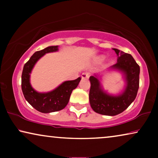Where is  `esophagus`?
I'll return each instance as SVG.
<instances>
[{
  "label": "esophagus",
  "instance_id": "esophagus-1",
  "mask_svg": "<svg viewBox=\"0 0 158 158\" xmlns=\"http://www.w3.org/2000/svg\"><path fill=\"white\" fill-rule=\"evenodd\" d=\"M89 77V73H83L81 75L82 79H88Z\"/></svg>",
  "mask_w": 158,
  "mask_h": 158
}]
</instances>
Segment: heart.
Masks as SVG:
<instances>
[{"instance_id": "obj_1", "label": "heart", "mask_w": 158, "mask_h": 158, "mask_svg": "<svg viewBox=\"0 0 158 158\" xmlns=\"http://www.w3.org/2000/svg\"><path fill=\"white\" fill-rule=\"evenodd\" d=\"M101 59H103V56H102V57H101Z\"/></svg>"}]
</instances>
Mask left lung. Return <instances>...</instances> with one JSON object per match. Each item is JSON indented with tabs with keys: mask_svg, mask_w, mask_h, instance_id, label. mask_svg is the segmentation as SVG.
<instances>
[{
	"mask_svg": "<svg viewBox=\"0 0 158 158\" xmlns=\"http://www.w3.org/2000/svg\"><path fill=\"white\" fill-rule=\"evenodd\" d=\"M118 55L117 62L111 67L124 73L126 88L118 96L108 94L101 88L96 75L90 77V89L89 101L90 106L96 113L106 116H115L127 109L135 101L139 84L140 68L130 54L117 49H113Z\"/></svg>",
	"mask_w": 158,
	"mask_h": 158,
	"instance_id": "8db88e82",
	"label": "left lung"
}]
</instances>
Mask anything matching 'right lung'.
I'll use <instances>...</instances> for the list:
<instances>
[{"label": "right lung", "mask_w": 158, "mask_h": 158, "mask_svg": "<svg viewBox=\"0 0 158 158\" xmlns=\"http://www.w3.org/2000/svg\"><path fill=\"white\" fill-rule=\"evenodd\" d=\"M58 50V46H50L37 51L24 64L21 75V89L23 96L30 105L42 113L47 114L63 109L70 100V95L77 88L81 78L64 81L55 90L48 93L36 91L30 84V74L36 62L46 53Z\"/></svg>", "instance_id": "add662e5"}]
</instances>
